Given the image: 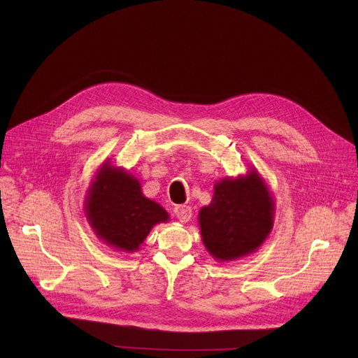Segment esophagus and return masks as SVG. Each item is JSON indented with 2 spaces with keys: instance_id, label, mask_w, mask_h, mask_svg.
Returning a JSON list of instances; mask_svg holds the SVG:
<instances>
[{
  "instance_id": "obj_1",
  "label": "esophagus",
  "mask_w": 358,
  "mask_h": 358,
  "mask_svg": "<svg viewBox=\"0 0 358 358\" xmlns=\"http://www.w3.org/2000/svg\"><path fill=\"white\" fill-rule=\"evenodd\" d=\"M174 215L181 223H185V222H189L192 217V208L187 204H178L174 208Z\"/></svg>"
}]
</instances>
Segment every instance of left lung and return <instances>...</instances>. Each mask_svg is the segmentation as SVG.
<instances>
[{
    "mask_svg": "<svg viewBox=\"0 0 358 358\" xmlns=\"http://www.w3.org/2000/svg\"><path fill=\"white\" fill-rule=\"evenodd\" d=\"M209 206L199 212L201 241L220 262L255 252L271 234L275 215L274 197L257 171L224 177L215 182Z\"/></svg>",
    "mask_w": 358,
    "mask_h": 358,
    "instance_id": "left-lung-1",
    "label": "left lung"
}]
</instances>
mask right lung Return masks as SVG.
<instances>
[{
  "instance_id": "add662e5",
  "label": "right lung",
  "mask_w": 358,
  "mask_h": 358,
  "mask_svg": "<svg viewBox=\"0 0 358 358\" xmlns=\"http://www.w3.org/2000/svg\"><path fill=\"white\" fill-rule=\"evenodd\" d=\"M84 210L97 238L122 252L139 251L150 229L169 220L161 204L143 196L139 180L108 159L94 174Z\"/></svg>"
}]
</instances>
